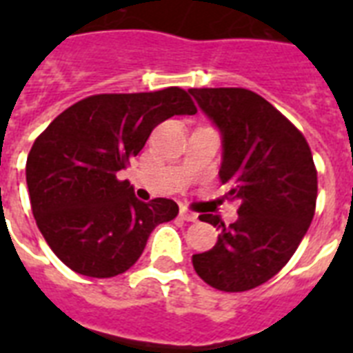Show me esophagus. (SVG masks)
Here are the masks:
<instances>
[{
    "instance_id": "obj_1",
    "label": "esophagus",
    "mask_w": 353,
    "mask_h": 353,
    "mask_svg": "<svg viewBox=\"0 0 353 353\" xmlns=\"http://www.w3.org/2000/svg\"><path fill=\"white\" fill-rule=\"evenodd\" d=\"M179 216H181L185 221H196V220H198V214H196V212H192V210H187V209H181Z\"/></svg>"
}]
</instances>
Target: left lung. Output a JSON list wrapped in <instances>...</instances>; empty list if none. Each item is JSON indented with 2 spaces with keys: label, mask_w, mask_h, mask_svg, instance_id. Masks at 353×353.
<instances>
[{
  "label": "left lung",
  "mask_w": 353,
  "mask_h": 353,
  "mask_svg": "<svg viewBox=\"0 0 353 353\" xmlns=\"http://www.w3.org/2000/svg\"><path fill=\"white\" fill-rule=\"evenodd\" d=\"M221 135V181L240 201L238 220L201 214L220 234L194 254L199 279L220 291H247L284 268L315 214L317 170L306 139L282 113L243 88L188 90Z\"/></svg>",
  "instance_id": "8db88e82"
}]
</instances>
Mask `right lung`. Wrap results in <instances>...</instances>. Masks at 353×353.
Here are the masks:
<instances>
[{
    "label": "right lung",
    "mask_w": 353,
    "mask_h": 353,
    "mask_svg": "<svg viewBox=\"0 0 353 353\" xmlns=\"http://www.w3.org/2000/svg\"><path fill=\"white\" fill-rule=\"evenodd\" d=\"M198 112L187 91L93 95L60 113L36 139L25 176L36 225L74 273L110 279L132 268L176 201L135 198L119 181L159 122Z\"/></svg>",
    "instance_id": "right-lung-1"
}]
</instances>
